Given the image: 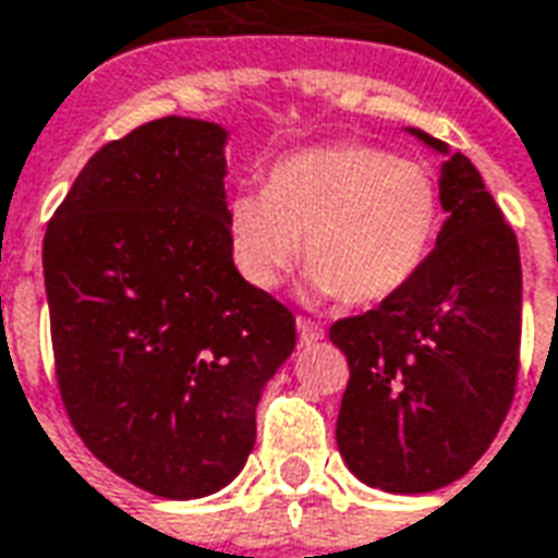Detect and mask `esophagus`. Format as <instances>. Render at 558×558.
Here are the masks:
<instances>
[{"label": "esophagus", "mask_w": 558, "mask_h": 558, "mask_svg": "<svg viewBox=\"0 0 558 558\" xmlns=\"http://www.w3.org/2000/svg\"><path fill=\"white\" fill-rule=\"evenodd\" d=\"M296 332H300V344H315V341L324 339V327L318 320L296 318Z\"/></svg>", "instance_id": "1"}]
</instances>
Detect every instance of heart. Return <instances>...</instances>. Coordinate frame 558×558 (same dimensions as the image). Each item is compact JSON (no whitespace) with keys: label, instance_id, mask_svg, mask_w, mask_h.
Masks as SVG:
<instances>
[{"label":"heart","instance_id":"b5f03b06","mask_svg":"<svg viewBox=\"0 0 558 558\" xmlns=\"http://www.w3.org/2000/svg\"><path fill=\"white\" fill-rule=\"evenodd\" d=\"M437 219L440 195L422 162L372 145H324L276 162L264 193L231 198V255L246 282L270 291L303 238L315 294L377 303L416 276Z\"/></svg>","mask_w":558,"mask_h":558}]
</instances>
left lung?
Segmentation results:
<instances>
[{
  "instance_id": "1",
  "label": "left lung",
  "mask_w": 558,
  "mask_h": 558,
  "mask_svg": "<svg viewBox=\"0 0 558 558\" xmlns=\"http://www.w3.org/2000/svg\"><path fill=\"white\" fill-rule=\"evenodd\" d=\"M410 133L446 157L449 219L401 291L329 327L351 365L336 422L341 458L386 494H428L470 473L511 408L520 368L518 238L461 150Z\"/></svg>"
}]
</instances>
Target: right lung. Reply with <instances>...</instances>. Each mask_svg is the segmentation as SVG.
Listing matches in <instances>:
<instances>
[{"instance_id":"add662e5","label":"right lung","mask_w":558,"mask_h":558,"mask_svg":"<svg viewBox=\"0 0 558 558\" xmlns=\"http://www.w3.org/2000/svg\"><path fill=\"white\" fill-rule=\"evenodd\" d=\"M229 133L157 118L97 150L44 234L56 380L97 461L166 499L217 494L255 446L294 315L234 267Z\"/></svg>"}]
</instances>
